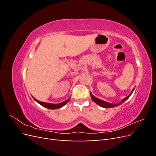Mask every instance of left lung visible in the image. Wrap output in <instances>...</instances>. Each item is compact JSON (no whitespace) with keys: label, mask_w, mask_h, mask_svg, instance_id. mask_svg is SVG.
Segmentation results:
<instances>
[{"label":"left lung","mask_w":156,"mask_h":156,"mask_svg":"<svg viewBox=\"0 0 156 156\" xmlns=\"http://www.w3.org/2000/svg\"><path fill=\"white\" fill-rule=\"evenodd\" d=\"M134 89H135V88L133 89V90H132V92H131V94H129V95L128 96H127L126 98H125L123 100H122L120 103H118V104H111V103H107V102H106V101H105L100 100V99H98V98H96L95 96H94L91 93H90V96H91V98L92 99V100H93L94 102H95V103H96L98 105H100L101 107H104V108H111V107H116V106H118V105H119L122 104V103H123V102H124L126 100H127V99H128V98H129V96H131V94L132 93H133V90H134Z\"/></svg>","instance_id":"1"}]
</instances>
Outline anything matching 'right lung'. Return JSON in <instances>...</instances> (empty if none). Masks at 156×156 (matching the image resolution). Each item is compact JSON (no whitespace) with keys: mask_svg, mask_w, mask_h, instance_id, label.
<instances>
[{"mask_svg":"<svg viewBox=\"0 0 156 156\" xmlns=\"http://www.w3.org/2000/svg\"><path fill=\"white\" fill-rule=\"evenodd\" d=\"M34 99L35 101H36L37 103H40V104L41 105H42V106H44V107H46V108H50V109H56V108H61V107H63L64 105H65L66 104V103L69 101L70 98H69V99H68L67 100H66V101H63V102H62V103H58V104H52V103L42 102V101H39V100H36V99H35L34 98Z\"/></svg>","mask_w":156,"mask_h":156,"instance_id":"add662e5","label":"right lung"}]
</instances>
